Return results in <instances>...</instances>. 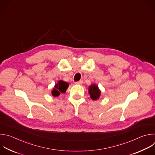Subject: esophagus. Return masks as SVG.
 <instances>
[{"label": "esophagus", "instance_id": "34e87169", "mask_svg": "<svg viewBox=\"0 0 155 155\" xmlns=\"http://www.w3.org/2000/svg\"><path fill=\"white\" fill-rule=\"evenodd\" d=\"M83 83V80H80V81H78L75 82V84H82Z\"/></svg>", "mask_w": 155, "mask_h": 155}]
</instances>
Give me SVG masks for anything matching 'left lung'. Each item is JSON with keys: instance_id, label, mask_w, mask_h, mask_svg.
<instances>
[{"instance_id": "left-lung-1", "label": "left lung", "mask_w": 155, "mask_h": 155, "mask_svg": "<svg viewBox=\"0 0 155 155\" xmlns=\"http://www.w3.org/2000/svg\"><path fill=\"white\" fill-rule=\"evenodd\" d=\"M89 94L93 100H96L99 98L101 95V92L97 85L92 84L89 87Z\"/></svg>"}]
</instances>
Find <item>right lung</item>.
Wrapping results in <instances>:
<instances>
[{
  "mask_svg": "<svg viewBox=\"0 0 155 155\" xmlns=\"http://www.w3.org/2000/svg\"><path fill=\"white\" fill-rule=\"evenodd\" d=\"M69 86V83L62 80L58 81L51 91V94L54 97H58L61 93H64Z\"/></svg>",
  "mask_w": 155,
  "mask_h": 155,
  "instance_id": "add662e5",
  "label": "right lung"
}]
</instances>
